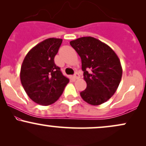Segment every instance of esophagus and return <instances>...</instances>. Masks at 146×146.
I'll return each mask as SVG.
<instances>
[{"mask_svg": "<svg viewBox=\"0 0 146 146\" xmlns=\"http://www.w3.org/2000/svg\"><path fill=\"white\" fill-rule=\"evenodd\" d=\"M73 77H74V78H75V79H78V78H80V75L78 73V72H75V73L74 74V75H73Z\"/></svg>", "mask_w": 146, "mask_h": 146, "instance_id": "34e87169", "label": "esophagus"}]
</instances>
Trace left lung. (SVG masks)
Wrapping results in <instances>:
<instances>
[{
    "label": "left lung",
    "instance_id": "8db88e82",
    "mask_svg": "<svg viewBox=\"0 0 146 146\" xmlns=\"http://www.w3.org/2000/svg\"><path fill=\"white\" fill-rule=\"evenodd\" d=\"M82 60L86 88L82 98L93 106L108 101L115 94L122 77V67L115 52L93 37H82L70 42Z\"/></svg>",
    "mask_w": 146,
    "mask_h": 146
}]
</instances>
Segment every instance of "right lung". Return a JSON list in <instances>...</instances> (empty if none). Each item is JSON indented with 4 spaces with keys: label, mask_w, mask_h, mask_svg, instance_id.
<instances>
[{
    "label": "right lung",
    "mask_w": 146,
    "mask_h": 146,
    "mask_svg": "<svg viewBox=\"0 0 146 146\" xmlns=\"http://www.w3.org/2000/svg\"><path fill=\"white\" fill-rule=\"evenodd\" d=\"M62 42L60 38L44 40L28 52L22 64V85L29 98L40 105L56 102L69 82L54 62Z\"/></svg>",
    "instance_id": "right-lung-1"
}]
</instances>
